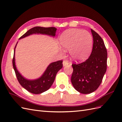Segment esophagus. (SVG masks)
<instances>
[{"instance_id":"esophagus-1","label":"esophagus","mask_w":122,"mask_h":122,"mask_svg":"<svg viewBox=\"0 0 122 122\" xmlns=\"http://www.w3.org/2000/svg\"><path fill=\"white\" fill-rule=\"evenodd\" d=\"M62 64H63V66L64 67H65V66H66L69 65V62H68V61H64L63 62H62Z\"/></svg>"}]
</instances>
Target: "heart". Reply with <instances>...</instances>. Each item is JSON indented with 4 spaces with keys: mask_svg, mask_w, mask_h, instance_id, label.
<instances>
[{
    "mask_svg": "<svg viewBox=\"0 0 122 122\" xmlns=\"http://www.w3.org/2000/svg\"><path fill=\"white\" fill-rule=\"evenodd\" d=\"M60 44L65 49H69L72 60L82 61L89 55L93 44V38L86 30L72 28L64 31L61 35Z\"/></svg>",
    "mask_w": 122,
    "mask_h": 122,
    "instance_id": "obj_1",
    "label": "heart"
}]
</instances>
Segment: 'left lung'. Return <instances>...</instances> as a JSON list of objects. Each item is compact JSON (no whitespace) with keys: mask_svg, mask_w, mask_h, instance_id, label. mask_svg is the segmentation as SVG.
<instances>
[{"mask_svg":"<svg viewBox=\"0 0 122 122\" xmlns=\"http://www.w3.org/2000/svg\"><path fill=\"white\" fill-rule=\"evenodd\" d=\"M93 47L90 57L84 62L72 65L71 82L79 93L87 94L96 90L101 83L107 69V53L104 43L96 32L91 29Z\"/></svg>","mask_w":122,"mask_h":122,"instance_id":"8db88e82","label":"left lung"}]
</instances>
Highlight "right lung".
<instances>
[{
    "label": "right lung",
    "instance_id": "1",
    "mask_svg": "<svg viewBox=\"0 0 122 122\" xmlns=\"http://www.w3.org/2000/svg\"><path fill=\"white\" fill-rule=\"evenodd\" d=\"M56 29V28L53 27H43L36 26L28 30L25 34L21 36L19 40L33 34L45 35L54 37ZM17 43L18 42L14 49L13 66L18 81L25 90L32 94H40L47 91L52 85L57 73L62 68V61L51 62L48 66L42 75L38 79L33 80L26 79L18 71L16 66L15 54V48Z\"/></svg>",
    "mask_w": 122,
    "mask_h": 122
}]
</instances>
